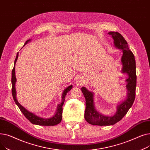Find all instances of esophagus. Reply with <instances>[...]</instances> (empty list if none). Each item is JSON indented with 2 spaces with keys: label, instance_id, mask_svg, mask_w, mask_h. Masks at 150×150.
Here are the masks:
<instances>
[{
  "label": "esophagus",
  "instance_id": "esophagus-1",
  "mask_svg": "<svg viewBox=\"0 0 150 150\" xmlns=\"http://www.w3.org/2000/svg\"><path fill=\"white\" fill-rule=\"evenodd\" d=\"M77 84H78V85H79V86H81V85H82V83L81 82V81H77Z\"/></svg>",
  "mask_w": 150,
  "mask_h": 150
}]
</instances>
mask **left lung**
Segmentation results:
<instances>
[{
    "mask_svg": "<svg viewBox=\"0 0 150 150\" xmlns=\"http://www.w3.org/2000/svg\"><path fill=\"white\" fill-rule=\"evenodd\" d=\"M108 34L114 39V46L123 52L121 58L123 66L122 72L127 74L128 76L125 80L127 83L126 85L127 97L117 106V111L114 115L107 116L97 111L94 106L93 93L88 91L85 87H82L81 91L86 99L84 119L89 123L93 125L109 126L115 124L127 114L135 100L137 76L134 55L129 50L127 41L120 33L115 31H110Z\"/></svg>",
    "mask_w": 150,
    "mask_h": 150,
    "instance_id": "left-lung-1",
    "label": "left lung"
}]
</instances>
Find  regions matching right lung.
<instances>
[{
    "instance_id": "right-lung-1",
    "label": "right lung",
    "mask_w": 150,
    "mask_h": 150,
    "mask_svg": "<svg viewBox=\"0 0 150 150\" xmlns=\"http://www.w3.org/2000/svg\"><path fill=\"white\" fill-rule=\"evenodd\" d=\"M29 41H31V39H28L27 40L24 45L27 44ZM23 45V46H24ZM18 54L19 53H17L16 58L15 59L14 61V67L12 70V76H11V84H12V95L13 99L14 100L15 103L18 105L21 111L22 112V114L24 115V116L27 118V119L31 123L34 125H41V126H54L59 124L62 120V106L64 105L65 97L67 95V93L69 92L71 89L72 88V85L69 86L67 88L64 89L63 91L62 94V101L61 103L59 104L57 106V109L54 115H53L52 117L50 118H42L39 116H38L35 115V114L28 111L27 109H26L24 107H23L17 100L16 98V91L15 88V84L16 83V78L15 75V64L18 58Z\"/></svg>"
}]
</instances>
